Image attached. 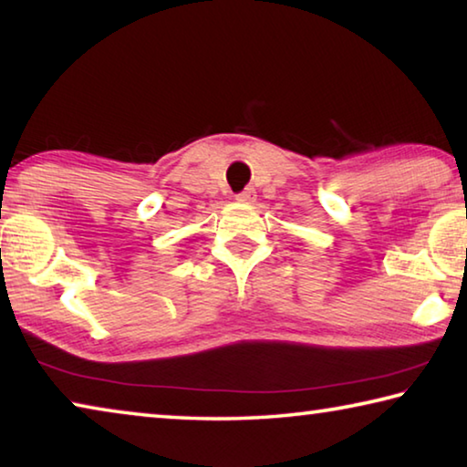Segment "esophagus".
<instances>
[{
    "instance_id": "1",
    "label": "esophagus",
    "mask_w": 467,
    "mask_h": 467,
    "mask_svg": "<svg viewBox=\"0 0 467 467\" xmlns=\"http://www.w3.org/2000/svg\"><path fill=\"white\" fill-rule=\"evenodd\" d=\"M236 200H239L241 203H253V202L257 200L255 189H253V187H247V189H244V192H241L239 195H236Z\"/></svg>"
}]
</instances>
